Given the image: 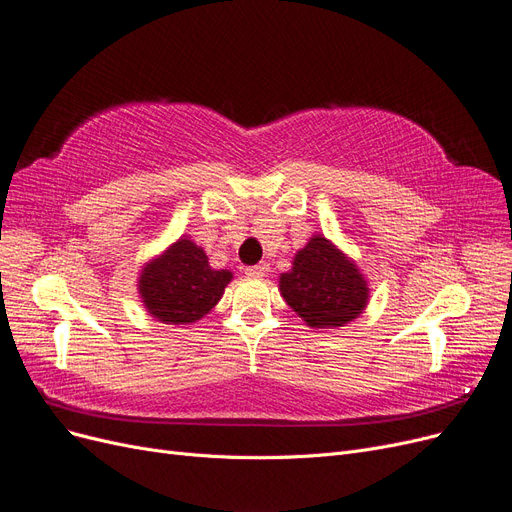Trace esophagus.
I'll list each match as a JSON object with an SVG mask.
<instances>
[{"label":"esophagus","mask_w":512,"mask_h":512,"mask_svg":"<svg viewBox=\"0 0 512 512\" xmlns=\"http://www.w3.org/2000/svg\"><path fill=\"white\" fill-rule=\"evenodd\" d=\"M268 272H270V268L266 266V263H259V266H251L244 270V274L251 278H263V276H268Z\"/></svg>","instance_id":"34e87169"}]
</instances>
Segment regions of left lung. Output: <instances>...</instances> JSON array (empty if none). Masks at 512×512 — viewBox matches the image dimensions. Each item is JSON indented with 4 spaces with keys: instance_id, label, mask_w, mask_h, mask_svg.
<instances>
[{
    "instance_id": "obj_1",
    "label": "left lung",
    "mask_w": 512,
    "mask_h": 512,
    "mask_svg": "<svg viewBox=\"0 0 512 512\" xmlns=\"http://www.w3.org/2000/svg\"><path fill=\"white\" fill-rule=\"evenodd\" d=\"M278 289L289 308L312 329H339L361 316L371 289L365 274L335 242L314 234L282 272Z\"/></svg>"
}]
</instances>
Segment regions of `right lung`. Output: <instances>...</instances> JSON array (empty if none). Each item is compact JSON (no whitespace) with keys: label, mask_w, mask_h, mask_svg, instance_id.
Masks as SVG:
<instances>
[{"label":"right lung","mask_w":512,"mask_h":512,"mask_svg":"<svg viewBox=\"0 0 512 512\" xmlns=\"http://www.w3.org/2000/svg\"><path fill=\"white\" fill-rule=\"evenodd\" d=\"M234 274L215 270L202 246L181 236L151 257L137 278V291L147 314L164 325H192L211 312Z\"/></svg>","instance_id":"obj_1"}]
</instances>
